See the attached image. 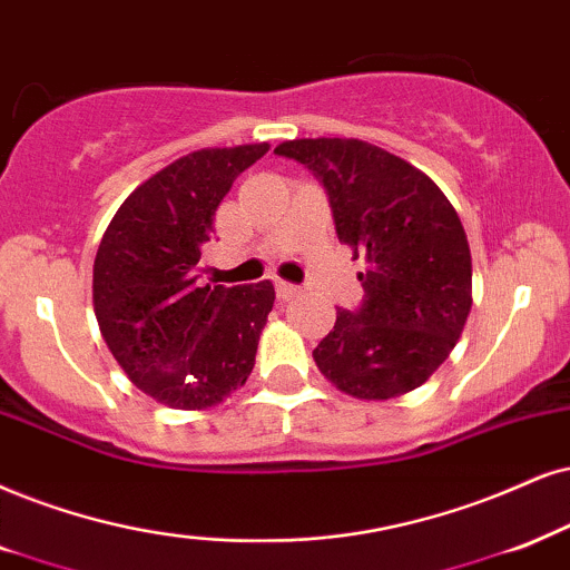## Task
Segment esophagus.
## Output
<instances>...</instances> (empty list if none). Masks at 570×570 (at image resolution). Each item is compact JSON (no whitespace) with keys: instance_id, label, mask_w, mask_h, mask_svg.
<instances>
[{"instance_id":"esophagus-1","label":"esophagus","mask_w":570,"mask_h":570,"mask_svg":"<svg viewBox=\"0 0 570 570\" xmlns=\"http://www.w3.org/2000/svg\"><path fill=\"white\" fill-rule=\"evenodd\" d=\"M276 292H278V297L281 299H292V297H297V294L302 292L297 284H289V281H276Z\"/></svg>"}]
</instances>
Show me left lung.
I'll list each match as a JSON object with an SVG mask.
<instances>
[{
  "instance_id": "left-lung-1",
  "label": "left lung",
  "mask_w": 570,
  "mask_h": 570,
  "mask_svg": "<svg viewBox=\"0 0 570 570\" xmlns=\"http://www.w3.org/2000/svg\"><path fill=\"white\" fill-rule=\"evenodd\" d=\"M326 186L338 242L368 271L363 305L338 309L313 350L338 392L392 400L429 381L471 313V249L455 207L423 170L360 139H294L276 147Z\"/></svg>"
}]
</instances>
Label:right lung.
Instances as JSON below:
<instances>
[{"label":"right lung","instance_id":"1","mask_svg":"<svg viewBox=\"0 0 570 570\" xmlns=\"http://www.w3.org/2000/svg\"><path fill=\"white\" fill-rule=\"evenodd\" d=\"M271 144L197 149L128 194L94 257V313L144 394L202 410L244 386L276 299L271 281L202 284V249L236 176Z\"/></svg>","mask_w":570,"mask_h":570}]
</instances>
